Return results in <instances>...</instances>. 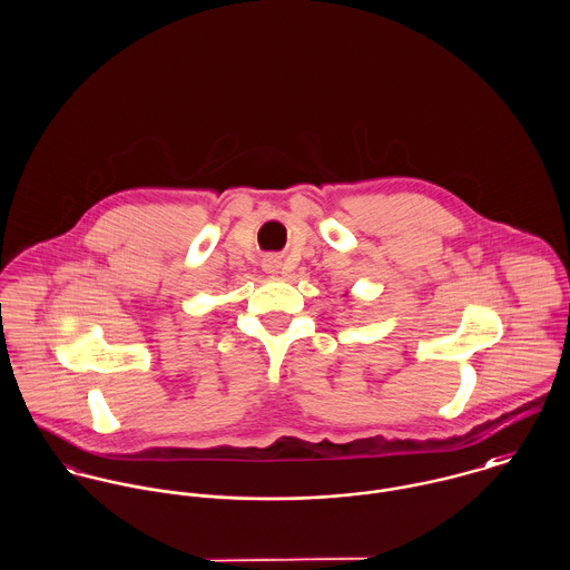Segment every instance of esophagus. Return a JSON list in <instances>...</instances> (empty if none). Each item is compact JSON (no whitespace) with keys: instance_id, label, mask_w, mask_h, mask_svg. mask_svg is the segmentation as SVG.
Segmentation results:
<instances>
[{"instance_id":"esophagus-1","label":"esophagus","mask_w":570,"mask_h":570,"mask_svg":"<svg viewBox=\"0 0 570 570\" xmlns=\"http://www.w3.org/2000/svg\"><path fill=\"white\" fill-rule=\"evenodd\" d=\"M276 267H278L276 258H267V261H265V269H267V272H276Z\"/></svg>"}]
</instances>
